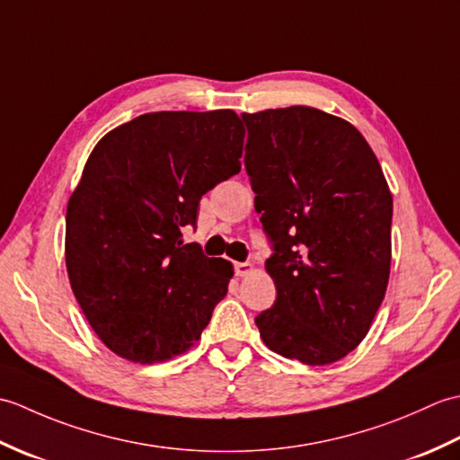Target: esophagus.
Listing matches in <instances>:
<instances>
[{"label":"esophagus","instance_id":"obj_1","mask_svg":"<svg viewBox=\"0 0 460 460\" xmlns=\"http://www.w3.org/2000/svg\"><path fill=\"white\" fill-rule=\"evenodd\" d=\"M252 262H235V275L237 277H247L252 272Z\"/></svg>","mask_w":460,"mask_h":460}]
</instances>
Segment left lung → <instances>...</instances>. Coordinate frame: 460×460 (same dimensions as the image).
<instances>
[{"label": "left lung", "mask_w": 460, "mask_h": 460, "mask_svg": "<svg viewBox=\"0 0 460 460\" xmlns=\"http://www.w3.org/2000/svg\"><path fill=\"white\" fill-rule=\"evenodd\" d=\"M241 119L277 287L255 324L277 354L334 364L366 338L385 296L394 198L384 172L364 136L338 116L288 106Z\"/></svg>", "instance_id": "obj_1"}]
</instances>
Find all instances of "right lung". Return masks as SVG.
<instances>
[{"label": "right lung", "instance_id": "add662e5", "mask_svg": "<svg viewBox=\"0 0 460 460\" xmlns=\"http://www.w3.org/2000/svg\"><path fill=\"white\" fill-rule=\"evenodd\" d=\"M245 128L233 111L150 112L94 146L66 205L65 261L86 320L136 364L193 346L227 295L233 265L181 229L203 193L241 172Z\"/></svg>", "mask_w": 460, "mask_h": 460}]
</instances>
